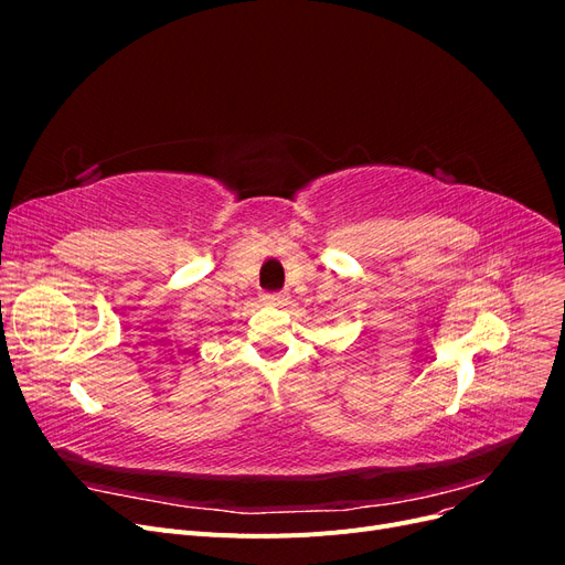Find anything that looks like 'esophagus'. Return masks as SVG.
<instances>
[{
    "mask_svg": "<svg viewBox=\"0 0 565 565\" xmlns=\"http://www.w3.org/2000/svg\"><path fill=\"white\" fill-rule=\"evenodd\" d=\"M262 301L266 306H287V295L285 292H273V295H262Z\"/></svg>",
    "mask_w": 565,
    "mask_h": 565,
    "instance_id": "esophagus-1",
    "label": "esophagus"
}]
</instances>
